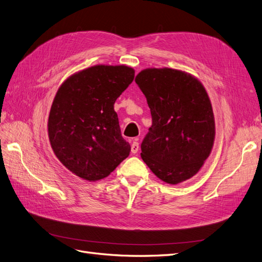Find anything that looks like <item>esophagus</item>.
<instances>
[{
	"instance_id": "esophagus-1",
	"label": "esophagus",
	"mask_w": 262,
	"mask_h": 262,
	"mask_svg": "<svg viewBox=\"0 0 262 262\" xmlns=\"http://www.w3.org/2000/svg\"><path fill=\"white\" fill-rule=\"evenodd\" d=\"M139 148H140V145H139V143H138L137 141H134L133 143L131 144V152H132V153H138Z\"/></svg>"
}]
</instances>
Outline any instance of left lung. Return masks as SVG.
<instances>
[{
    "label": "left lung",
    "instance_id": "left-lung-1",
    "mask_svg": "<svg viewBox=\"0 0 262 262\" xmlns=\"http://www.w3.org/2000/svg\"><path fill=\"white\" fill-rule=\"evenodd\" d=\"M146 97L152 126L141 157L155 176L177 185L198 173L215 139L211 100L202 83L185 71L148 68L136 76Z\"/></svg>",
    "mask_w": 262,
    "mask_h": 262
}]
</instances>
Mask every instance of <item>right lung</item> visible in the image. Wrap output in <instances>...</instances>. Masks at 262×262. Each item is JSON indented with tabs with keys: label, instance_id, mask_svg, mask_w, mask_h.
I'll return each instance as SVG.
<instances>
[{
	"label": "right lung",
	"instance_id": "add662e5",
	"mask_svg": "<svg viewBox=\"0 0 262 262\" xmlns=\"http://www.w3.org/2000/svg\"><path fill=\"white\" fill-rule=\"evenodd\" d=\"M134 78L128 66L98 64L69 76L55 94L48 119L53 153L75 176L97 181L129 156L114 105Z\"/></svg>",
	"mask_w": 262,
	"mask_h": 262
}]
</instances>
